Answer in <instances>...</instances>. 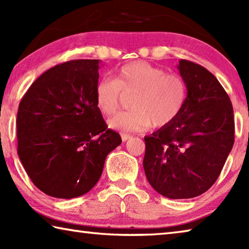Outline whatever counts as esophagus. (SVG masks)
I'll return each mask as SVG.
<instances>
[{"label": "esophagus", "instance_id": "esophagus-1", "mask_svg": "<svg viewBox=\"0 0 249 249\" xmlns=\"http://www.w3.org/2000/svg\"><path fill=\"white\" fill-rule=\"evenodd\" d=\"M121 136H122V141H123V142H126V141H128L129 140V138L130 137H132V136H130V135H128V134H121Z\"/></svg>", "mask_w": 249, "mask_h": 249}]
</instances>
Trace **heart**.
Returning <instances> with one entry per match:
<instances>
[{"mask_svg":"<svg viewBox=\"0 0 249 249\" xmlns=\"http://www.w3.org/2000/svg\"><path fill=\"white\" fill-rule=\"evenodd\" d=\"M123 94H134L132 109L112 117L108 126L123 132H144L151 125L161 128L171 124L182 111L188 89L181 75L138 60L122 67L115 80L103 78L95 86V102L104 115L114 114Z\"/></svg>","mask_w":249,"mask_h":249,"instance_id":"heart-1","label":"heart"}]
</instances>
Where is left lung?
<instances>
[{
	"label": "left lung",
	"mask_w": 249,
	"mask_h": 249,
	"mask_svg": "<svg viewBox=\"0 0 249 249\" xmlns=\"http://www.w3.org/2000/svg\"><path fill=\"white\" fill-rule=\"evenodd\" d=\"M187 100L171 124L145 137L142 166L151 187L169 199H190L212 187L234 145L233 105L214 75L181 59Z\"/></svg>",
	"instance_id": "obj_1"
}]
</instances>
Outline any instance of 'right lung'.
<instances>
[{
	"instance_id": "add662e5",
	"label": "right lung",
	"mask_w": 249,
	"mask_h": 249,
	"mask_svg": "<svg viewBox=\"0 0 249 249\" xmlns=\"http://www.w3.org/2000/svg\"><path fill=\"white\" fill-rule=\"evenodd\" d=\"M99 59L57 65L20 100L18 154L33 183L50 196L72 199L98 182L122 138L107 128L95 102Z\"/></svg>"
}]
</instances>
